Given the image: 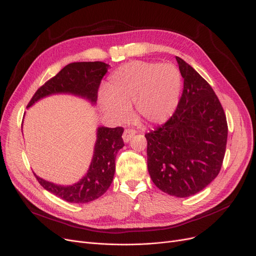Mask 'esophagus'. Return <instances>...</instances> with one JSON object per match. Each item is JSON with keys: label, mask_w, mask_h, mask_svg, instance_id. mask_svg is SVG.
<instances>
[{"label": "esophagus", "mask_w": 256, "mask_h": 256, "mask_svg": "<svg viewBox=\"0 0 256 256\" xmlns=\"http://www.w3.org/2000/svg\"><path fill=\"white\" fill-rule=\"evenodd\" d=\"M136 132H136L135 130H132V128H126V130L124 132V135H122L124 141L126 143L130 142V139H132L134 136H135Z\"/></svg>", "instance_id": "1"}]
</instances>
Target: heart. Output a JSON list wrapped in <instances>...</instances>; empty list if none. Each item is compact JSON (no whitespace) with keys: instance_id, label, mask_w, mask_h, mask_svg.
<instances>
[{"instance_id":"1","label":"heart","mask_w":256,"mask_h":256,"mask_svg":"<svg viewBox=\"0 0 256 256\" xmlns=\"http://www.w3.org/2000/svg\"><path fill=\"white\" fill-rule=\"evenodd\" d=\"M182 89L180 70L171 63L132 61L109 76L100 96L104 113L126 119L135 104L138 118L147 124L167 121L176 111Z\"/></svg>"}]
</instances>
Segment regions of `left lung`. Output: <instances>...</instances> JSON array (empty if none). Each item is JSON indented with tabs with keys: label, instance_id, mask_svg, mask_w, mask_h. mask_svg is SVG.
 <instances>
[{
	"label": "left lung",
	"instance_id": "obj_1",
	"mask_svg": "<svg viewBox=\"0 0 256 256\" xmlns=\"http://www.w3.org/2000/svg\"><path fill=\"white\" fill-rule=\"evenodd\" d=\"M184 90L176 110L156 130L145 134L147 167L154 184L180 198L192 196L217 178L226 150L228 126L210 85L176 57Z\"/></svg>",
	"mask_w": 256,
	"mask_h": 256
}]
</instances>
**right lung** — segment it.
I'll use <instances>...</instances> for the list:
<instances>
[{
    "mask_svg": "<svg viewBox=\"0 0 256 256\" xmlns=\"http://www.w3.org/2000/svg\"><path fill=\"white\" fill-rule=\"evenodd\" d=\"M109 65L96 62H74L66 65L35 92L26 108L44 96L56 93H70L96 104L98 91ZM124 128L100 126L94 146L92 162L86 176L72 186H60L34 176L38 182L52 194L72 204H87L106 192L115 173V158L124 147Z\"/></svg>",
    "mask_w": 256,
    "mask_h": 256,
    "instance_id": "obj_1",
    "label": "right lung"
}]
</instances>
